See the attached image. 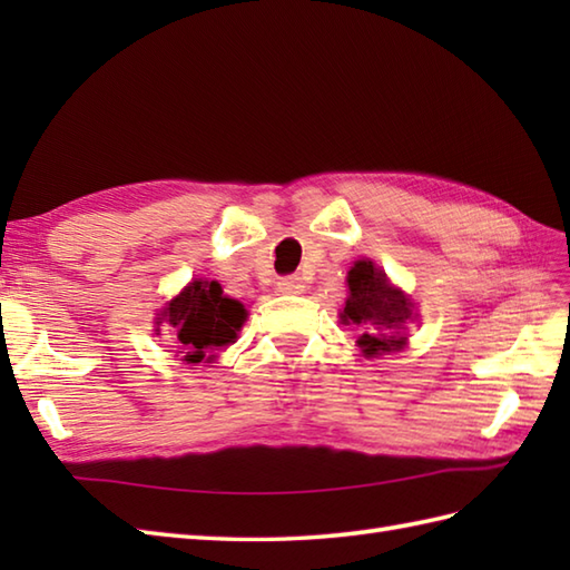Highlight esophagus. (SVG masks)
<instances>
[{
	"label": "esophagus",
	"mask_w": 570,
	"mask_h": 570,
	"mask_svg": "<svg viewBox=\"0 0 570 570\" xmlns=\"http://www.w3.org/2000/svg\"><path fill=\"white\" fill-rule=\"evenodd\" d=\"M276 286H278V292H282V294H301V292H304V282H301V276H296V274L278 278Z\"/></svg>",
	"instance_id": "34e87169"
}]
</instances>
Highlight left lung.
Here are the masks:
<instances>
[{"label": "left lung", "instance_id": "left-lung-1", "mask_svg": "<svg viewBox=\"0 0 570 570\" xmlns=\"http://www.w3.org/2000/svg\"><path fill=\"white\" fill-rule=\"evenodd\" d=\"M350 296L341 318L345 325H355L362 333L360 347L367 357L396 353L406 345L404 325L414 321L411 301L386 282L384 272L370 259L355 262L347 272Z\"/></svg>", "mask_w": 570, "mask_h": 570}]
</instances>
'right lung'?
I'll use <instances>...</instances> for the list:
<instances>
[{
    "mask_svg": "<svg viewBox=\"0 0 570 570\" xmlns=\"http://www.w3.org/2000/svg\"><path fill=\"white\" fill-rule=\"evenodd\" d=\"M245 318V306L225 296L220 284L193 282L184 288V294H178L168 304V308H164L156 325L166 323V328L174 335L178 355H184V362H188V365H196L215 350L233 343Z\"/></svg>",
    "mask_w": 570,
    "mask_h": 570,
    "instance_id": "right-lung-1",
    "label": "right lung"
}]
</instances>
